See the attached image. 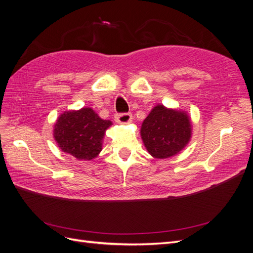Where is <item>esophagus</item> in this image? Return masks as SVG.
<instances>
[{
  "label": "esophagus",
  "mask_w": 253,
  "mask_h": 253,
  "mask_svg": "<svg viewBox=\"0 0 253 253\" xmlns=\"http://www.w3.org/2000/svg\"><path fill=\"white\" fill-rule=\"evenodd\" d=\"M115 120H116V122H118L120 125H126L132 121V115L129 113L117 114L116 117H115Z\"/></svg>",
  "instance_id": "obj_1"
}]
</instances>
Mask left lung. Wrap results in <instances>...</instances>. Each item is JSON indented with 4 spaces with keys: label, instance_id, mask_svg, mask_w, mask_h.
Listing matches in <instances>:
<instances>
[{
    "label": "left lung",
    "instance_id": "left-lung-1",
    "mask_svg": "<svg viewBox=\"0 0 253 253\" xmlns=\"http://www.w3.org/2000/svg\"><path fill=\"white\" fill-rule=\"evenodd\" d=\"M192 126L186 112L158 104L142 122L140 135L150 154L158 159L179 153L190 141Z\"/></svg>",
    "mask_w": 253,
    "mask_h": 253
}]
</instances>
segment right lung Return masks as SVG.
I'll use <instances>...</instances> for the list:
<instances>
[{
  "mask_svg": "<svg viewBox=\"0 0 253 253\" xmlns=\"http://www.w3.org/2000/svg\"><path fill=\"white\" fill-rule=\"evenodd\" d=\"M112 126L90 108L68 111L58 118L53 137L58 147L64 153L79 160H91L102 150V140L106 128Z\"/></svg>",
  "mask_w": 253,
  "mask_h": 253,
  "instance_id": "obj_1",
  "label": "right lung"
}]
</instances>
